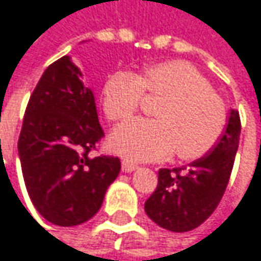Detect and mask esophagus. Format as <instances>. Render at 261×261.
<instances>
[{
    "label": "esophagus",
    "mask_w": 261,
    "mask_h": 261,
    "mask_svg": "<svg viewBox=\"0 0 261 261\" xmlns=\"http://www.w3.org/2000/svg\"><path fill=\"white\" fill-rule=\"evenodd\" d=\"M136 169H137V164H136V163L128 161V160H122V172L130 173V172L136 170Z\"/></svg>",
    "instance_id": "34e87169"
}]
</instances>
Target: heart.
Masks as SVG:
<instances>
[{
    "mask_svg": "<svg viewBox=\"0 0 261 261\" xmlns=\"http://www.w3.org/2000/svg\"><path fill=\"white\" fill-rule=\"evenodd\" d=\"M145 92L163 97L155 121H130L113 131L110 146L134 160H160L176 151L193 161L207 154L227 125V109L200 71L185 61H164L131 71L113 73L103 86V109L113 122L131 118Z\"/></svg>",
    "mask_w": 261,
    "mask_h": 261,
    "instance_id": "obj_1",
    "label": "heart"
}]
</instances>
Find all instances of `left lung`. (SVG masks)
<instances>
[{"instance_id":"obj_1","label":"left lung","mask_w":261,"mask_h":261,"mask_svg":"<svg viewBox=\"0 0 261 261\" xmlns=\"http://www.w3.org/2000/svg\"><path fill=\"white\" fill-rule=\"evenodd\" d=\"M239 136V112L231 109L224 133L211 152L185 167L160 169L158 185L145 201V212L155 224L180 233L212 215L231 175Z\"/></svg>"}]
</instances>
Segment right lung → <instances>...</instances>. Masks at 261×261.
Masks as SVG:
<instances>
[{
	"mask_svg": "<svg viewBox=\"0 0 261 261\" xmlns=\"http://www.w3.org/2000/svg\"><path fill=\"white\" fill-rule=\"evenodd\" d=\"M70 57L50 64L25 110L17 151L30 199L61 227L92 218L121 170L118 156H92L105 137L94 94Z\"/></svg>",
	"mask_w": 261,
	"mask_h": 261,
	"instance_id": "right-lung-1",
	"label": "right lung"
}]
</instances>
